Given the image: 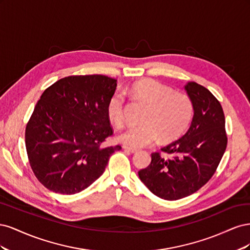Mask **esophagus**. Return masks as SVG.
<instances>
[{
	"instance_id": "esophagus-1",
	"label": "esophagus",
	"mask_w": 250,
	"mask_h": 250,
	"mask_svg": "<svg viewBox=\"0 0 250 250\" xmlns=\"http://www.w3.org/2000/svg\"><path fill=\"white\" fill-rule=\"evenodd\" d=\"M123 149H125L126 151H129V152H131V153H135V152H138V150L137 149H134V148H130V147H128V146H123Z\"/></svg>"
}]
</instances>
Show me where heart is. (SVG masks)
Masks as SVG:
<instances>
[{
  "instance_id": "b5f03b06",
  "label": "heart",
  "mask_w": 250,
  "mask_h": 250,
  "mask_svg": "<svg viewBox=\"0 0 250 250\" xmlns=\"http://www.w3.org/2000/svg\"><path fill=\"white\" fill-rule=\"evenodd\" d=\"M130 93L148 105L141 126L128 128L119 135V141L127 146L141 148L178 138L190 125L194 106L190 98L153 79L134 82ZM108 118L116 126L126 121V99L123 93L112 95L107 106Z\"/></svg>"
}]
</instances>
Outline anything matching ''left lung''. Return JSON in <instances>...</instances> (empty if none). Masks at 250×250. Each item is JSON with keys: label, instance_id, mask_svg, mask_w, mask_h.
<instances>
[{"label": "left lung", "instance_id": "obj_1", "mask_svg": "<svg viewBox=\"0 0 250 250\" xmlns=\"http://www.w3.org/2000/svg\"><path fill=\"white\" fill-rule=\"evenodd\" d=\"M194 106L188 130L163 152L151 154L147 168L139 171L145 186L157 197L177 200L197 192L214 175L228 146L225 118L220 102L196 82L185 86Z\"/></svg>", "mask_w": 250, "mask_h": 250}]
</instances>
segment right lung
Returning <instances> with one entry per match:
<instances>
[{
    "instance_id": "right-lung-1",
    "label": "right lung",
    "mask_w": 250,
    "mask_h": 250,
    "mask_svg": "<svg viewBox=\"0 0 250 250\" xmlns=\"http://www.w3.org/2000/svg\"><path fill=\"white\" fill-rule=\"evenodd\" d=\"M117 80L104 75L59 79L44 89L25 131L28 160L40 183L63 195L99 178L121 146L103 147L113 134L107 113Z\"/></svg>"
}]
</instances>
